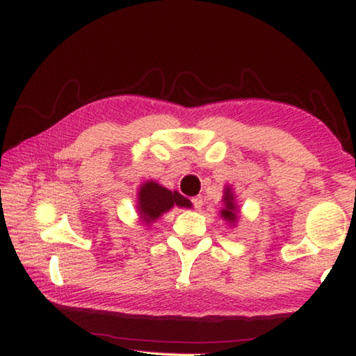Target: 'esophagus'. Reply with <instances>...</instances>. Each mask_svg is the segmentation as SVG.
Returning a JSON list of instances; mask_svg holds the SVG:
<instances>
[{
	"mask_svg": "<svg viewBox=\"0 0 356 356\" xmlns=\"http://www.w3.org/2000/svg\"><path fill=\"white\" fill-rule=\"evenodd\" d=\"M191 202H193V207H195L196 210H201V209H202V204H204V201H202V196H195V197H191Z\"/></svg>",
	"mask_w": 356,
	"mask_h": 356,
	"instance_id": "obj_1",
	"label": "esophagus"
}]
</instances>
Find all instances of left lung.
I'll list each match as a JSON object with an SVG mask.
<instances>
[{"instance_id": "1", "label": "left lung", "mask_w": 356, "mask_h": 356, "mask_svg": "<svg viewBox=\"0 0 356 356\" xmlns=\"http://www.w3.org/2000/svg\"><path fill=\"white\" fill-rule=\"evenodd\" d=\"M222 202H225V209H221V216L225 218L227 222H237V213H238V207L236 206V196H234L232 190L225 188V196H222Z\"/></svg>"}]
</instances>
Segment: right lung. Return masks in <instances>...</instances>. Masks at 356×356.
Returning <instances> with one entry per match:
<instances>
[{"label": "right lung", "instance_id": "add662e5", "mask_svg": "<svg viewBox=\"0 0 356 356\" xmlns=\"http://www.w3.org/2000/svg\"><path fill=\"white\" fill-rule=\"evenodd\" d=\"M138 212H140L141 221L149 222L160 218L161 215L174 206L177 207H191V202L180 195L179 191H171L161 186L154 180H147L140 186L138 191Z\"/></svg>", "mask_w": 356, "mask_h": 356}]
</instances>
